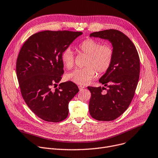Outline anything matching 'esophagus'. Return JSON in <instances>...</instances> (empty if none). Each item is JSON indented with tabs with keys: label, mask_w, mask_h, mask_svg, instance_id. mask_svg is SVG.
<instances>
[{
	"label": "esophagus",
	"mask_w": 158,
	"mask_h": 158,
	"mask_svg": "<svg viewBox=\"0 0 158 158\" xmlns=\"http://www.w3.org/2000/svg\"><path fill=\"white\" fill-rule=\"evenodd\" d=\"M84 88H85L84 86H82V85H79V86H78V89H79L80 90H83Z\"/></svg>",
	"instance_id": "obj_1"
}]
</instances>
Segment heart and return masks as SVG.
<instances>
[{
    "instance_id": "b5f03b06",
    "label": "heart",
    "mask_w": 158,
    "mask_h": 158,
    "mask_svg": "<svg viewBox=\"0 0 158 158\" xmlns=\"http://www.w3.org/2000/svg\"><path fill=\"white\" fill-rule=\"evenodd\" d=\"M78 49L87 56L85 67L77 68L65 76L68 81L77 85L88 83L95 75L106 72L110 68L114 57V49L108 44L101 45V42L93 39H87L83 40L78 45ZM61 60L64 67L71 69L74 65L75 57L69 48L65 49L61 54Z\"/></svg>"
}]
</instances>
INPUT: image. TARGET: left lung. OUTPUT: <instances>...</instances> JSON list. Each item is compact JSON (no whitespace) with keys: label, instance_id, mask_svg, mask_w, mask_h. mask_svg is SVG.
I'll return each instance as SVG.
<instances>
[{"label":"left lung","instance_id":"8db88e82","mask_svg":"<svg viewBox=\"0 0 158 158\" xmlns=\"http://www.w3.org/2000/svg\"><path fill=\"white\" fill-rule=\"evenodd\" d=\"M90 37L110 42L114 57L110 68L99 80L108 89L87 87L91 92L89 112L97 120L113 121L127 110L134 96L140 73L139 56L134 44L118 30L96 31L90 33Z\"/></svg>","mask_w":158,"mask_h":158}]
</instances>
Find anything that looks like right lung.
Returning <instances> with one entry per match:
<instances>
[{"mask_svg":"<svg viewBox=\"0 0 158 158\" xmlns=\"http://www.w3.org/2000/svg\"><path fill=\"white\" fill-rule=\"evenodd\" d=\"M82 32L46 30L35 33L21 47L16 74L23 98L30 110L49 122L65 119L68 104L78 92L71 81L60 83L64 73L63 52Z\"/></svg>","mask_w":158,"mask_h":158,"instance_id":"right-lung-1","label":"right lung"}]
</instances>
